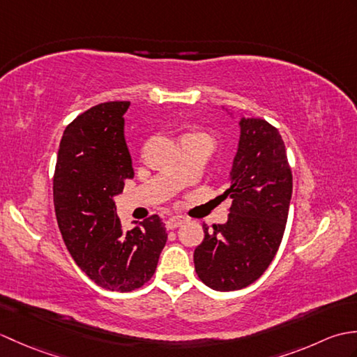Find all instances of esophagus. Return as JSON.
Listing matches in <instances>:
<instances>
[{"instance_id": "1", "label": "esophagus", "mask_w": 357, "mask_h": 357, "mask_svg": "<svg viewBox=\"0 0 357 357\" xmlns=\"http://www.w3.org/2000/svg\"><path fill=\"white\" fill-rule=\"evenodd\" d=\"M183 224H185L184 216H172V218L167 219V227H169L170 230L178 229V227H181Z\"/></svg>"}]
</instances>
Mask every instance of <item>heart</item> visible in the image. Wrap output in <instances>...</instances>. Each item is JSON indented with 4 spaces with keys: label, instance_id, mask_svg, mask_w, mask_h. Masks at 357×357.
Returning a JSON list of instances; mask_svg holds the SVG:
<instances>
[{
    "label": "heart",
    "instance_id": "b5f03b06",
    "mask_svg": "<svg viewBox=\"0 0 357 357\" xmlns=\"http://www.w3.org/2000/svg\"><path fill=\"white\" fill-rule=\"evenodd\" d=\"M187 135H198V136H207V133L206 132H202V130H193V132H190V133H187ZM208 138V136H207Z\"/></svg>",
    "mask_w": 357,
    "mask_h": 357
}]
</instances>
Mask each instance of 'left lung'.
I'll return each mask as SVG.
<instances>
[{
  "label": "left lung",
  "instance_id": "obj_1",
  "mask_svg": "<svg viewBox=\"0 0 357 357\" xmlns=\"http://www.w3.org/2000/svg\"><path fill=\"white\" fill-rule=\"evenodd\" d=\"M238 153L229 188L233 199L229 221L204 224V241L196 247V275L218 291H234L259 279L279 250L293 192V174L285 144L265 119L242 118Z\"/></svg>",
  "mask_w": 357,
  "mask_h": 357
}]
</instances>
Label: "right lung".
<instances>
[{
    "mask_svg": "<svg viewBox=\"0 0 357 357\" xmlns=\"http://www.w3.org/2000/svg\"><path fill=\"white\" fill-rule=\"evenodd\" d=\"M128 101H109L81 113L59 142L53 204L58 227L78 267L112 291H133L149 282L167 242L158 215L126 231L115 198L133 178L124 141Z\"/></svg>",
    "mask_w": 357,
    "mask_h": 357,
    "instance_id": "add662e5",
    "label": "right lung"
}]
</instances>
